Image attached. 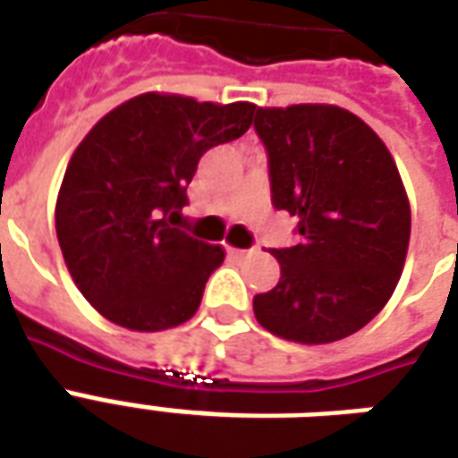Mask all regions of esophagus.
Listing matches in <instances>:
<instances>
[{"instance_id": "1", "label": "esophagus", "mask_w": 458, "mask_h": 458, "mask_svg": "<svg viewBox=\"0 0 458 458\" xmlns=\"http://www.w3.org/2000/svg\"><path fill=\"white\" fill-rule=\"evenodd\" d=\"M228 252L233 258H248L252 250H240V248H228Z\"/></svg>"}]
</instances>
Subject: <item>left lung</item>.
<instances>
[{"mask_svg": "<svg viewBox=\"0 0 458 458\" xmlns=\"http://www.w3.org/2000/svg\"><path fill=\"white\" fill-rule=\"evenodd\" d=\"M272 206L297 216L299 242L272 250L277 287L252 299L269 334L331 344L393 297L410 245V203L390 151L336 105L258 107Z\"/></svg>", "mask_w": 458, "mask_h": 458, "instance_id": "obj_1", "label": "left lung"}]
</instances>
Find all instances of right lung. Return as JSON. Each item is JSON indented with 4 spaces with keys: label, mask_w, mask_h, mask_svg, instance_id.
Listing matches in <instances>:
<instances>
[{
    "label": "right lung",
    "mask_w": 458,
    "mask_h": 458,
    "mask_svg": "<svg viewBox=\"0 0 458 458\" xmlns=\"http://www.w3.org/2000/svg\"><path fill=\"white\" fill-rule=\"evenodd\" d=\"M255 105L131 98L68 161L55 233L71 277L105 318L131 331L189 321L225 252L191 238L181 208L200 157L242 137Z\"/></svg>",
    "instance_id": "right-lung-1"
}]
</instances>
